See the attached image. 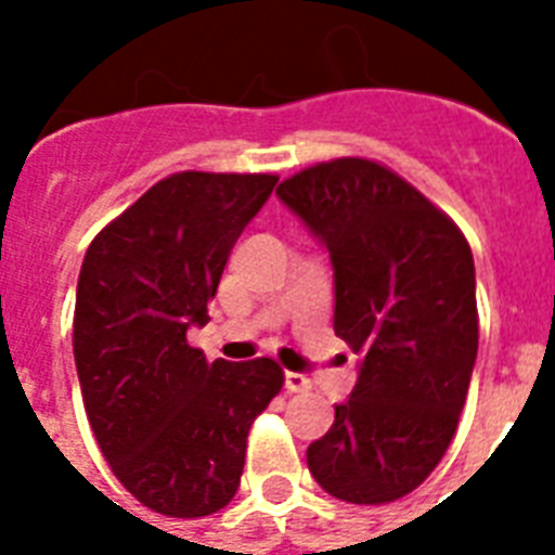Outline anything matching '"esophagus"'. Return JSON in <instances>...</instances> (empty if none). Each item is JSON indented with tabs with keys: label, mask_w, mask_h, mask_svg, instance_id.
<instances>
[{
	"label": "esophagus",
	"mask_w": 555,
	"mask_h": 555,
	"mask_svg": "<svg viewBox=\"0 0 555 555\" xmlns=\"http://www.w3.org/2000/svg\"><path fill=\"white\" fill-rule=\"evenodd\" d=\"M285 388L291 395H299V391H308L311 388V377H305L299 371H285Z\"/></svg>",
	"instance_id": "obj_1"
}]
</instances>
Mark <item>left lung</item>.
Returning a JSON list of instances; mask_svg holds the SVG:
<instances>
[{"mask_svg":"<svg viewBox=\"0 0 555 555\" xmlns=\"http://www.w3.org/2000/svg\"><path fill=\"white\" fill-rule=\"evenodd\" d=\"M276 195L328 247L334 331L360 354L354 391L308 447V469L348 504L403 499L447 455L469 391L478 354L469 242L377 160H325Z\"/></svg>","mask_w":555,"mask_h":555,"instance_id":"left-lung-1","label":"left lung"}]
</instances>
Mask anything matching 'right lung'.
Wrapping results in <instances>:
<instances>
[{"label":"right lung","instance_id":"obj_1","mask_svg":"<svg viewBox=\"0 0 555 555\" xmlns=\"http://www.w3.org/2000/svg\"><path fill=\"white\" fill-rule=\"evenodd\" d=\"M276 181L176 172L108 221L82 259L74 363L86 414L117 481L160 516L201 518L233 501L247 431L285 383L270 357L207 363L186 343Z\"/></svg>","mask_w":555,"mask_h":555}]
</instances>
